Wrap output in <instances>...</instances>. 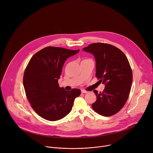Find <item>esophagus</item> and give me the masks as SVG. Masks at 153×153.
Listing matches in <instances>:
<instances>
[{
    "mask_svg": "<svg viewBox=\"0 0 153 153\" xmlns=\"http://www.w3.org/2000/svg\"><path fill=\"white\" fill-rule=\"evenodd\" d=\"M81 92H82V93H88V91H85L84 90H82Z\"/></svg>",
    "mask_w": 153,
    "mask_h": 153,
    "instance_id": "obj_1",
    "label": "esophagus"
}]
</instances>
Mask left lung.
<instances>
[{"instance_id":"left-lung-1","label":"left lung","mask_w":153,"mask_h":153,"mask_svg":"<svg viewBox=\"0 0 153 153\" xmlns=\"http://www.w3.org/2000/svg\"><path fill=\"white\" fill-rule=\"evenodd\" d=\"M83 50L94 56L96 76L105 86L102 93L94 90L97 99L92 108L102 116H113L125 104L131 87L133 73L128 60L120 50L107 43H92Z\"/></svg>"}]
</instances>
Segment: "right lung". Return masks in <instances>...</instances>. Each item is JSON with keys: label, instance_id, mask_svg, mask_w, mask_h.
<instances>
[{"label": "right lung", "instance_id": "right-lung-1", "mask_svg": "<svg viewBox=\"0 0 153 153\" xmlns=\"http://www.w3.org/2000/svg\"><path fill=\"white\" fill-rule=\"evenodd\" d=\"M79 51L48 47L30 59L24 75L26 96L36 113L50 121L60 120L71 111L74 99L81 91L65 90L58 80L65 62Z\"/></svg>", "mask_w": 153, "mask_h": 153}]
</instances>
